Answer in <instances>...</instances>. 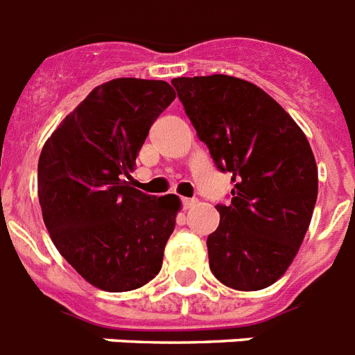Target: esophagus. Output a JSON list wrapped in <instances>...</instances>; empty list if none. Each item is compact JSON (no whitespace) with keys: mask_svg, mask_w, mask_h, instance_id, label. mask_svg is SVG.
I'll return each mask as SVG.
<instances>
[{"mask_svg":"<svg viewBox=\"0 0 355 355\" xmlns=\"http://www.w3.org/2000/svg\"><path fill=\"white\" fill-rule=\"evenodd\" d=\"M196 198H183V209H191L192 205H196Z\"/></svg>","mask_w":355,"mask_h":355,"instance_id":"34e87169","label":"esophagus"}]
</instances>
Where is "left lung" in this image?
<instances>
[{"instance_id":"obj_1","label":"left lung","mask_w":355,"mask_h":355,"mask_svg":"<svg viewBox=\"0 0 355 355\" xmlns=\"http://www.w3.org/2000/svg\"><path fill=\"white\" fill-rule=\"evenodd\" d=\"M172 86L198 137L234 183L207 238L211 271L232 290H263L290 268L310 227L319 191L310 143L290 113L251 82L180 76Z\"/></svg>"}]
</instances>
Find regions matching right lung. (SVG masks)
Masks as SVG:
<instances>
[{
	"mask_svg": "<svg viewBox=\"0 0 355 355\" xmlns=\"http://www.w3.org/2000/svg\"><path fill=\"white\" fill-rule=\"evenodd\" d=\"M175 98L168 82L113 78L97 86L45 141L38 161L44 223L62 257L98 290L154 279L181 201L126 180L150 126Z\"/></svg>",
	"mask_w": 355,
	"mask_h": 355,
	"instance_id": "1",
	"label": "right lung"
}]
</instances>
